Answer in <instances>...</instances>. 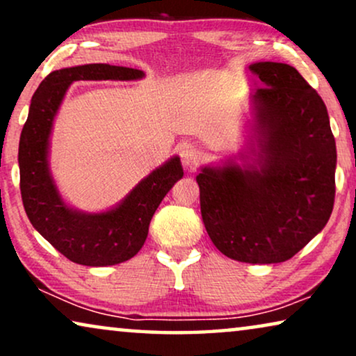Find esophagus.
<instances>
[{"label": "esophagus", "mask_w": 356, "mask_h": 356, "mask_svg": "<svg viewBox=\"0 0 356 356\" xmlns=\"http://www.w3.org/2000/svg\"><path fill=\"white\" fill-rule=\"evenodd\" d=\"M179 150H181V152H179V154H181V160H183L184 167H188L189 170H193L194 167H197V165L204 160V152H202V150L196 149L191 144H184Z\"/></svg>", "instance_id": "esophagus-1"}]
</instances>
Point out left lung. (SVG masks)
Listing matches in <instances>:
<instances>
[{
  "instance_id": "obj_1",
  "label": "left lung",
  "mask_w": 356,
  "mask_h": 356,
  "mask_svg": "<svg viewBox=\"0 0 356 356\" xmlns=\"http://www.w3.org/2000/svg\"><path fill=\"white\" fill-rule=\"evenodd\" d=\"M262 89L251 95L246 147L196 177L202 222L230 259L275 264L293 257L327 223L337 150L324 102L293 66H250Z\"/></svg>"
}]
</instances>
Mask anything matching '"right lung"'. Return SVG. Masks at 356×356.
Masks as SVG:
<instances>
[{"label":"right lung","mask_w":356,"mask_h":356,"mask_svg":"<svg viewBox=\"0 0 356 356\" xmlns=\"http://www.w3.org/2000/svg\"><path fill=\"white\" fill-rule=\"evenodd\" d=\"M140 70L105 63L53 71L32 97L19 140V172L24 209L33 228L76 264L115 266L143 248L149 223L162 199L183 178L178 155L136 184L124 199L104 212H82L61 197L50 172L53 121L67 89L76 81H138Z\"/></svg>","instance_id":"obj_1"}]
</instances>
